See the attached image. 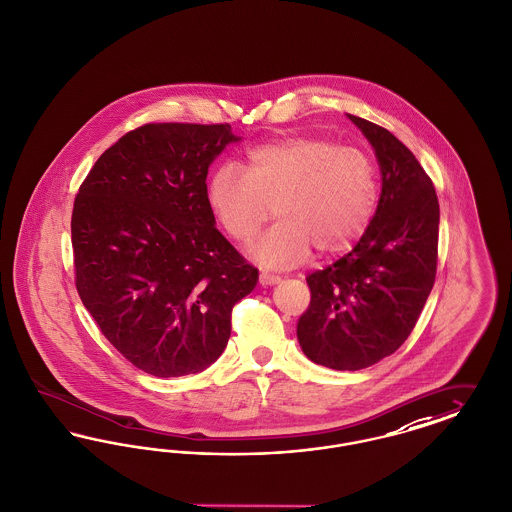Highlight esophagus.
Returning a JSON list of instances; mask_svg holds the SVG:
<instances>
[{"label":"esophagus","mask_w":512,"mask_h":512,"mask_svg":"<svg viewBox=\"0 0 512 512\" xmlns=\"http://www.w3.org/2000/svg\"><path fill=\"white\" fill-rule=\"evenodd\" d=\"M279 281H281V277L275 275V273H269V271H262V273H260V283H262V285H275V283H279Z\"/></svg>","instance_id":"34e87169"}]
</instances>
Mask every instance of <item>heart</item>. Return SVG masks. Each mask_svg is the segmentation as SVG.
Instances as JSON below:
<instances>
[{"instance_id": "1", "label": "heart", "mask_w": 512, "mask_h": 512, "mask_svg": "<svg viewBox=\"0 0 512 512\" xmlns=\"http://www.w3.org/2000/svg\"><path fill=\"white\" fill-rule=\"evenodd\" d=\"M208 204L237 243L252 241L273 210L277 223L254 256L271 266L340 254L367 231L377 212L373 158L317 137H287L252 149L243 170L223 166L208 183Z\"/></svg>"}]
</instances>
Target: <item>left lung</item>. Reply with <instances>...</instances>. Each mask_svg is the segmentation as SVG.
Wrapping results in <instances>:
<instances>
[{
  "label": "left lung",
  "instance_id": "left-lung-1",
  "mask_svg": "<svg viewBox=\"0 0 512 512\" xmlns=\"http://www.w3.org/2000/svg\"><path fill=\"white\" fill-rule=\"evenodd\" d=\"M382 174L377 212L363 237L306 281L310 308L296 334L304 354L336 371L392 356L417 325L438 266L440 204L432 179L396 135L352 116Z\"/></svg>",
  "mask_w": 512,
  "mask_h": 512
}]
</instances>
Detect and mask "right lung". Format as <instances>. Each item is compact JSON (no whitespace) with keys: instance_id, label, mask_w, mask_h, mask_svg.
Instances as JSON below:
<instances>
[{"instance_id":"right-lung-1","label":"right lung","mask_w":512,"mask_h":512,"mask_svg":"<svg viewBox=\"0 0 512 512\" xmlns=\"http://www.w3.org/2000/svg\"><path fill=\"white\" fill-rule=\"evenodd\" d=\"M231 141L229 124H143L99 156L74 199L78 294L112 346L153 377L212 365L233 306L258 283L208 204V168Z\"/></svg>"}]
</instances>
